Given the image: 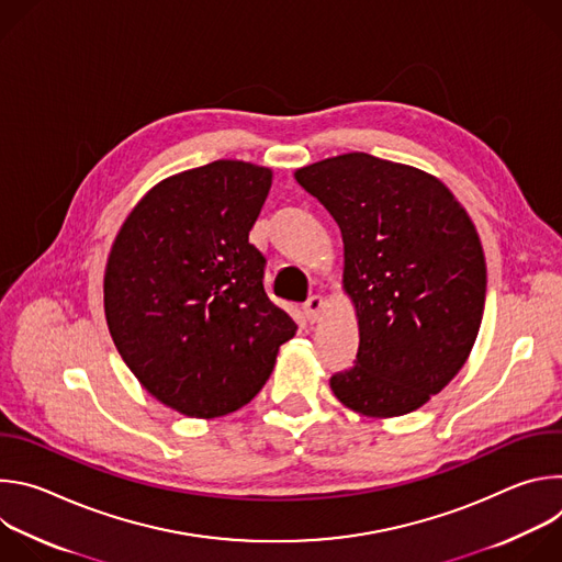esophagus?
I'll return each mask as SVG.
<instances>
[{"label":"esophagus","mask_w":562,"mask_h":562,"mask_svg":"<svg viewBox=\"0 0 562 562\" xmlns=\"http://www.w3.org/2000/svg\"><path fill=\"white\" fill-rule=\"evenodd\" d=\"M323 311H325V297L323 295H311L304 302V315H306L308 323H317V319L323 317Z\"/></svg>","instance_id":"obj_1"}]
</instances>
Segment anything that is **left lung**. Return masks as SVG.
<instances>
[{"label": "left lung", "instance_id": "left-lung-1", "mask_svg": "<svg viewBox=\"0 0 562 562\" xmlns=\"http://www.w3.org/2000/svg\"><path fill=\"white\" fill-rule=\"evenodd\" d=\"M295 180L345 243L360 345L329 380L334 395L369 418L420 409L462 369L483 323L487 265L471 217L436 176L369 153L319 159Z\"/></svg>", "mask_w": 562, "mask_h": 562}]
</instances>
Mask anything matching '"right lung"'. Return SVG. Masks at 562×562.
Instances as JSON below:
<instances>
[{
    "mask_svg": "<svg viewBox=\"0 0 562 562\" xmlns=\"http://www.w3.org/2000/svg\"><path fill=\"white\" fill-rule=\"evenodd\" d=\"M271 182V169L243 159L171 176L135 204L111 247V338L139 384L189 418L251 403L297 331L265 293V256L249 243Z\"/></svg>",
    "mask_w": 562,
    "mask_h": 562,
    "instance_id": "obj_1",
    "label": "right lung"
}]
</instances>
